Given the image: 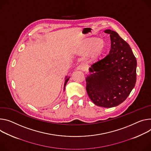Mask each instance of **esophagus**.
I'll use <instances>...</instances> for the list:
<instances>
[{"label":"esophagus","mask_w":151,"mask_h":151,"mask_svg":"<svg viewBox=\"0 0 151 151\" xmlns=\"http://www.w3.org/2000/svg\"><path fill=\"white\" fill-rule=\"evenodd\" d=\"M85 68L83 65H78L77 67H76V70H84Z\"/></svg>","instance_id":"1"}]
</instances>
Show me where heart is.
<instances>
[{"instance_id":"b5f03b06","label":"heart","mask_w":151,"mask_h":151,"mask_svg":"<svg viewBox=\"0 0 151 151\" xmlns=\"http://www.w3.org/2000/svg\"><path fill=\"white\" fill-rule=\"evenodd\" d=\"M105 49L104 43L102 41L96 37L86 38L80 43L78 52L80 54H86L91 59L98 58L104 52Z\"/></svg>"}]
</instances>
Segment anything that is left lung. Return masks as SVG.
<instances>
[{
	"mask_svg": "<svg viewBox=\"0 0 151 151\" xmlns=\"http://www.w3.org/2000/svg\"><path fill=\"white\" fill-rule=\"evenodd\" d=\"M111 49L104 58L89 68L86 90L91 101L98 106L111 108L128 98L136 83L137 60L129 45L111 29Z\"/></svg>",
	"mask_w": 151,
	"mask_h": 151,
	"instance_id": "left-lung-1",
	"label": "left lung"
}]
</instances>
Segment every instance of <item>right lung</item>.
<instances>
[{
	"mask_svg": "<svg viewBox=\"0 0 151 151\" xmlns=\"http://www.w3.org/2000/svg\"><path fill=\"white\" fill-rule=\"evenodd\" d=\"M69 78H70V77H67V76H66L65 77V83H64V90H65V86H66V84H67V83L68 82V79H69Z\"/></svg>",
	"mask_w": 151,
	"mask_h": 151,
	"instance_id": "1",
	"label": "right lung"
}]
</instances>
